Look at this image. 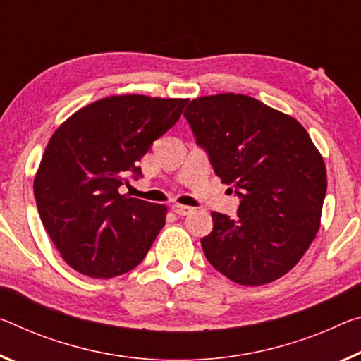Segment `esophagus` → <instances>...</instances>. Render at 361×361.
<instances>
[{
    "mask_svg": "<svg viewBox=\"0 0 361 361\" xmlns=\"http://www.w3.org/2000/svg\"><path fill=\"white\" fill-rule=\"evenodd\" d=\"M171 210H173L176 215H180V216H186V215H190L194 209H192V207H188V205L173 204V205H171Z\"/></svg>",
    "mask_w": 361,
    "mask_h": 361,
    "instance_id": "esophagus-1",
    "label": "esophagus"
}]
</instances>
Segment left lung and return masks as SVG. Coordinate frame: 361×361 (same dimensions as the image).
<instances>
[{
  "label": "left lung",
  "instance_id": "left-lung-1",
  "mask_svg": "<svg viewBox=\"0 0 361 361\" xmlns=\"http://www.w3.org/2000/svg\"><path fill=\"white\" fill-rule=\"evenodd\" d=\"M221 183L241 199L238 216L212 212L201 239L210 265L262 286L293 270L319 230L326 167L295 118L245 94L192 99L183 114Z\"/></svg>",
  "mask_w": 361,
  "mask_h": 361
}]
</instances>
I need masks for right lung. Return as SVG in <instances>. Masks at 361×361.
<instances>
[{"mask_svg":"<svg viewBox=\"0 0 361 361\" xmlns=\"http://www.w3.org/2000/svg\"><path fill=\"white\" fill-rule=\"evenodd\" d=\"M190 99L111 96L80 109L51 136L33 180L39 219L62 259L85 276L133 270L165 225L167 207L120 194L138 162Z\"/></svg>","mask_w":361,"mask_h":361,"instance_id":"1","label":"right lung"}]
</instances>
